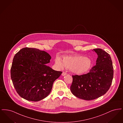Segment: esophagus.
I'll return each mask as SVG.
<instances>
[{
    "instance_id": "esophagus-1",
    "label": "esophagus",
    "mask_w": 123,
    "mask_h": 123,
    "mask_svg": "<svg viewBox=\"0 0 123 123\" xmlns=\"http://www.w3.org/2000/svg\"><path fill=\"white\" fill-rule=\"evenodd\" d=\"M66 75H67V73H66V72H63V73H62V75L63 76H65Z\"/></svg>"
}]
</instances>
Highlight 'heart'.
<instances>
[{
    "label": "heart",
    "instance_id": "obj_1",
    "mask_svg": "<svg viewBox=\"0 0 123 123\" xmlns=\"http://www.w3.org/2000/svg\"><path fill=\"white\" fill-rule=\"evenodd\" d=\"M55 63L59 68L63 69L64 67L77 75H82L87 72L92 64L90 59L79 55L65 56L63 60L57 57L55 59Z\"/></svg>",
    "mask_w": 123,
    "mask_h": 123
}]
</instances>
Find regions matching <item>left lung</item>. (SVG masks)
I'll list each match as a JSON object with an SVG mask.
<instances>
[{"label":"left lung","mask_w":123,"mask_h":123,"mask_svg":"<svg viewBox=\"0 0 123 123\" xmlns=\"http://www.w3.org/2000/svg\"><path fill=\"white\" fill-rule=\"evenodd\" d=\"M93 50L98 55L96 65L87 74L73 75L70 88L75 96L88 100L97 99L105 94L111 87L113 76L110 55L100 48Z\"/></svg>","instance_id":"left-lung-1"}]
</instances>
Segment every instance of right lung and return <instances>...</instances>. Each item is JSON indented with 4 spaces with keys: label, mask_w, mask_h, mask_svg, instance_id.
Returning <instances> with one entry per match:
<instances>
[{
    "label": "right lung",
    "mask_w": 123,
    "mask_h": 123,
    "mask_svg": "<svg viewBox=\"0 0 123 123\" xmlns=\"http://www.w3.org/2000/svg\"><path fill=\"white\" fill-rule=\"evenodd\" d=\"M51 59L48 53L34 48H23L15 54L11 75L13 86L21 97L38 101L50 93L53 82L62 73L47 66Z\"/></svg>",
    "instance_id": "obj_1"
}]
</instances>
